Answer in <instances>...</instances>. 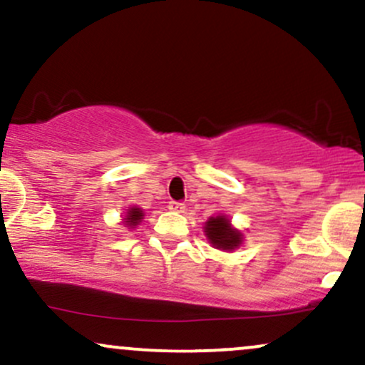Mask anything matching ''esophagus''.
<instances>
[{"label": "esophagus", "instance_id": "34e87169", "mask_svg": "<svg viewBox=\"0 0 365 365\" xmlns=\"http://www.w3.org/2000/svg\"><path fill=\"white\" fill-rule=\"evenodd\" d=\"M169 210H170V212H175V213H184L186 207H184L182 203H179V201H170Z\"/></svg>", "mask_w": 365, "mask_h": 365}]
</instances>
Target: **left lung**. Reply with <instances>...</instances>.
<instances>
[{
  "label": "left lung",
  "mask_w": 365,
  "mask_h": 365,
  "mask_svg": "<svg viewBox=\"0 0 365 365\" xmlns=\"http://www.w3.org/2000/svg\"><path fill=\"white\" fill-rule=\"evenodd\" d=\"M203 232L207 235L210 246L225 252L235 251L244 242V234L239 229H235L229 215H224V213L210 217L205 222Z\"/></svg>",
  "instance_id": "obj_1"
}]
</instances>
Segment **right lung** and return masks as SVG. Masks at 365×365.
Here are the masks:
<instances>
[{
	"label": "right lung",
	"instance_id": "obj_1",
	"mask_svg": "<svg viewBox=\"0 0 365 365\" xmlns=\"http://www.w3.org/2000/svg\"><path fill=\"white\" fill-rule=\"evenodd\" d=\"M143 217H145V212L140 207H128L126 213H124L123 217V225L128 227V229L135 230L136 227L141 224Z\"/></svg>",
	"mask_w": 365,
	"mask_h": 365
}]
</instances>
